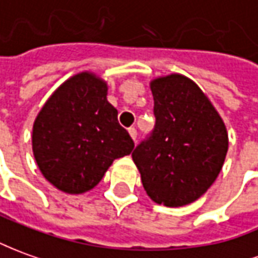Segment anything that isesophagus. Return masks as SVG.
<instances>
[{
    "instance_id": "1",
    "label": "esophagus",
    "mask_w": 258,
    "mask_h": 258,
    "mask_svg": "<svg viewBox=\"0 0 258 258\" xmlns=\"http://www.w3.org/2000/svg\"><path fill=\"white\" fill-rule=\"evenodd\" d=\"M129 135H131V138L136 142V138H138V131H136L135 127H129Z\"/></svg>"
}]
</instances>
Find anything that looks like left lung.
<instances>
[{
    "label": "left lung",
    "instance_id": "1",
    "mask_svg": "<svg viewBox=\"0 0 258 258\" xmlns=\"http://www.w3.org/2000/svg\"><path fill=\"white\" fill-rule=\"evenodd\" d=\"M154 129L133 150L147 195L166 207L198 200L221 173L227 132L219 113L189 78L153 80Z\"/></svg>",
    "mask_w": 258,
    "mask_h": 258
}]
</instances>
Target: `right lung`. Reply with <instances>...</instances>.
<instances>
[{
    "label": "right lung",
    "instance_id": "right-lung-1",
    "mask_svg": "<svg viewBox=\"0 0 258 258\" xmlns=\"http://www.w3.org/2000/svg\"><path fill=\"white\" fill-rule=\"evenodd\" d=\"M106 83L80 73L58 90L33 123L32 147L43 177L60 191L83 194L98 184L112 161L135 143L106 101Z\"/></svg>",
    "mask_w": 258,
    "mask_h": 258
}]
</instances>
